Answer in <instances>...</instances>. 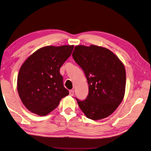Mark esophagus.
<instances>
[{
    "instance_id": "obj_1",
    "label": "esophagus",
    "mask_w": 151,
    "mask_h": 151,
    "mask_svg": "<svg viewBox=\"0 0 151 151\" xmlns=\"http://www.w3.org/2000/svg\"><path fill=\"white\" fill-rule=\"evenodd\" d=\"M69 93H70V95L71 96H73V95H74V91L73 90H70Z\"/></svg>"
}]
</instances>
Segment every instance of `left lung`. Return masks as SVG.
<instances>
[{"instance_id": "left-lung-1", "label": "left lung", "mask_w": 151, "mask_h": 151, "mask_svg": "<svg viewBox=\"0 0 151 151\" xmlns=\"http://www.w3.org/2000/svg\"><path fill=\"white\" fill-rule=\"evenodd\" d=\"M72 56L85 73L89 86L86 99L76 98L87 117L99 120L111 115L122 102L125 91V66L105 47L76 46Z\"/></svg>"}]
</instances>
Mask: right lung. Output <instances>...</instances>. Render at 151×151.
<instances>
[{"label": "right lung", "instance_id": "right-lung-1", "mask_svg": "<svg viewBox=\"0 0 151 151\" xmlns=\"http://www.w3.org/2000/svg\"><path fill=\"white\" fill-rule=\"evenodd\" d=\"M73 47H41L23 63L18 75L17 90L22 104L32 113L46 115L69 94L63 86L60 69L70 56Z\"/></svg>", "mask_w": 151, "mask_h": 151}]
</instances>
